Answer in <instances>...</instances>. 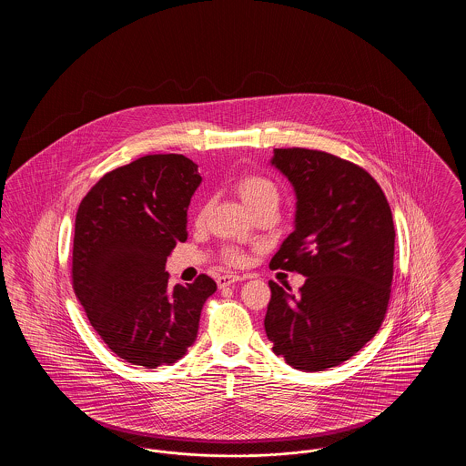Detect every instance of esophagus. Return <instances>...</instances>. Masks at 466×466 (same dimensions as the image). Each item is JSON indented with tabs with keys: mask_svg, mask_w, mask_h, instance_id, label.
<instances>
[{
	"mask_svg": "<svg viewBox=\"0 0 466 466\" xmlns=\"http://www.w3.org/2000/svg\"><path fill=\"white\" fill-rule=\"evenodd\" d=\"M241 279H244V278L236 276V274H223V276H218L217 285H218V289H225V287H230L232 283H238V281H241Z\"/></svg>",
	"mask_w": 466,
	"mask_h": 466,
	"instance_id": "esophagus-1",
	"label": "esophagus"
}]
</instances>
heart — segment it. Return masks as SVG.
Wrapping results in <instances>:
<instances>
[{"instance_id":"1","label":"heart","mask_w":466,"mask_h":466,"mask_svg":"<svg viewBox=\"0 0 466 466\" xmlns=\"http://www.w3.org/2000/svg\"><path fill=\"white\" fill-rule=\"evenodd\" d=\"M236 196L241 199L244 206L253 213L255 209L262 208V206H278L279 202V192L276 188V185L272 181H268L267 177H258V175H243L238 177L232 185ZM206 213H208V204H200L196 215V225H202L206 220ZM223 260L228 266H243L244 255L236 249V248H225L223 249Z\"/></svg>"}]
</instances>
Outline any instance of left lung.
<instances>
[{
  "instance_id": "obj_1",
  "label": "left lung",
  "mask_w": 466,
  "mask_h": 466,
  "mask_svg": "<svg viewBox=\"0 0 466 466\" xmlns=\"http://www.w3.org/2000/svg\"><path fill=\"white\" fill-rule=\"evenodd\" d=\"M295 188V230L272 268L306 276L299 295L268 281L266 333L293 369L319 372L376 335L390 302L395 225L382 188L363 167L308 148H274Z\"/></svg>"
}]
</instances>
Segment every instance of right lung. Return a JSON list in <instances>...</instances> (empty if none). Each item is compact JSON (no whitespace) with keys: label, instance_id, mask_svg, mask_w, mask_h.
Returning a JSON list of instances; mask_svg holds the SVG:
<instances>
[{"label":"right lung","instance_id":"obj_1","mask_svg":"<svg viewBox=\"0 0 466 466\" xmlns=\"http://www.w3.org/2000/svg\"><path fill=\"white\" fill-rule=\"evenodd\" d=\"M202 177L177 154L139 157L101 177L80 202L73 289L90 325L118 358L156 369L196 342L217 283L200 274L169 287L166 260L187 241V209Z\"/></svg>","mask_w":466,"mask_h":466}]
</instances>
